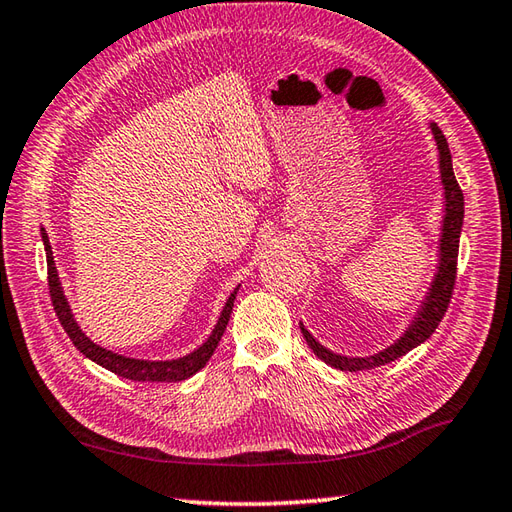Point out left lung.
<instances>
[{"label": "left lung", "instance_id": "obj_1", "mask_svg": "<svg viewBox=\"0 0 512 512\" xmlns=\"http://www.w3.org/2000/svg\"><path fill=\"white\" fill-rule=\"evenodd\" d=\"M431 132L437 143V150H440V174H442V185H444V221H442V238H440V267H437V274L431 283L429 296L424 298L420 311L413 318V322L402 333V338L398 342H393L391 347H387L380 353L369 358H347L340 356V353H333L329 349L322 347V344L311 336V333L302 327L300 322V331L302 338L307 340L311 351L316 356L336 367L340 371H364V369H375L382 367V364H389L393 360L402 358L404 353H409L415 349L417 344H422L424 340L431 338V333L440 325L448 302H451L453 296V285H455V276H457V252H460V232H462V223H464V194L457 185V179L453 174V163H451V150H448L446 137L442 130L437 128V123H431Z\"/></svg>", "mask_w": 512, "mask_h": 512}]
</instances>
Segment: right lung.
I'll use <instances>...</instances> for the list:
<instances>
[{"mask_svg":"<svg viewBox=\"0 0 512 512\" xmlns=\"http://www.w3.org/2000/svg\"><path fill=\"white\" fill-rule=\"evenodd\" d=\"M41 238H44V247H46L48 289H50L52 307H55V314H57V318L61 322V327H64V331L68 333V338L83 353V356L90 358L92 362H97L99 367L112 371L114 375H119V378L132 380V382H179V380L190 378V375H194L196 371H201L205 364H207V360L212 358L214 349L218 347V342H221V336L225 333L229 316H232V307H234V298H236L238 287L232 291V296L227 298L225 307L221 311V318H218L216 327L212 331V336L207 338L201 344V347L194 349L192 353H187V356H183L179 360H161V362L125 358V356H119V353L99 347V344L92 342L86 336V333L79 329L77 320H75V316H72V311H70L68 300L64 296V289H61L55 260H52V247L48 243V234H46L44 227H41Z\"/></svg>","mask_w":512,"mask_h":512,"instance_id":"1","label":"right lung"}]
</instances>
